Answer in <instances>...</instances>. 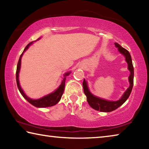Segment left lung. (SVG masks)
<instances>
[{"instance_id":"obj_1","label":"left lung","mask_w":149,"mask_h":149,"mask_svg":"<svg viewBox=\"0 0 149 149\" xmlns=\"http://www.w3.org/2000/svg\"><path fill=\"white\" fill-rule=\"evenodd\" d=\"M115 47L117 48L118 51L120 54H122L125 57V60L127 64V69L129 70L130 74V76L128 77L129 80L130 86L127 88V90L123 93L120 99L118 100H108L104 99H102L100 97H98L90 91L88 87L87 81L85 79H84L83 82V87H84V91L85 95L87 97V100L89 103V106L93 109L97 111L103 112H110L112 111H114L118 108H119L120 106H122L126 100L129 98L130 95L132 92L133 86V77H134V69H133V63L132 56L130 54V52L127 50L123 48L122 46L115 42Z\"/></svg>"}]
</instances>
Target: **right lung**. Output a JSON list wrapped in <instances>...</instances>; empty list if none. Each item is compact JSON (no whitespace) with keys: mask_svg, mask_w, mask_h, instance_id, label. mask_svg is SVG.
I'll use <instances>...</instances> for the list:
<instances>
[{"mask_svg":"<svg viewBox=\"0 0 149 149\" xmlns=\"http://www.w3.org/2000/svg\"><path fill=\"white\" fill-rule=\"evenodd\" d=\"M40 39H41V37L37 39V41H38V40ZM35 41H36L29 42V43L26 47V48H25L23 52H22V54L19 57V61L17 65L16 75L17 88H18L20 93H21L22 95L23 96L24 99L26 100H27L30 104L33 105L34 107L37 108H46V107H52V106L56 105L57 103L60 101V99H61L62 95H63V93H64V91L65 89V79H66V77L71 74V72H68L65 73L64 75H63L62 79L61 81V83H60L59 87H58L56 90L54 91L53 92L50 93L47 95H45L44 97L39 98V99H32L29 97H27L26 93H24V90L22 89L21 86H20L19 81V74L20 68H21V62H22L21 60L24 54V52H26V50L29 49V47L31 46V45L33 44L34 42Z\"/></svg>","mask_w":149,"mask_h":149,"instance_id":"right-lung-1","label":"right lung"}]
</instances>
